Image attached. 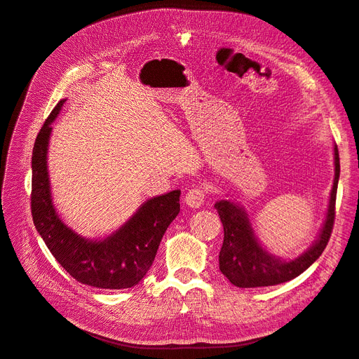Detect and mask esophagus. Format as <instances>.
Returning <instances> with one entry per match:
<instances>
[{
	"label": "esophagus",
	"mask_w": 359,
	"mask_h": 359,
	"mask_svg": "<svg viewBox=\"0 0 359 359\" xmlns=\"http://www.w3.org/2000/svg\"><path fill=\"white\" fill-rule=\"evenodd\" d=\"M204 198H206V191H204V188L194 187L187 192L185 203L192 209H198L204 203Z\"/></svg>",
	"instance_id": "1"
}]
</instances>
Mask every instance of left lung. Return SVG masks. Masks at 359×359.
I'll return each mask as SVG.
<instances>
[{
  "mask_svg": "<svg viewBox=\"0 0 359 359\" xmlns=\"http://www.w3.org/2000/svg\"><path fill=\"white\" fill-rule=\"evenodd\" d=\"M335 155V177L331 192L330 209L322 233L313 247L292 262H283L266 252L254 238L252 230L245 212L231 201H218L215 204L224 227V242L219 251V271L227 276L236 287H266L287 283L301 275L305 269L320 257L330 242L334 219H335V198L337 187L340 177L339 149H334Z\"/></svg>",
  "mask_w": 359,
  "mask_h": 359,
  "instance_id": "obj_1",
  "label": "left lung"
}]
</instances>
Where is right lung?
Here are the masks:
<instances>
[{"label":"right lung","mask_w":359,"mask_h":359,"mask_svg":"<svg viewBox=\"0 0 359 359\" xmlns=\"http://www.w3.org/2000/svg\"><path fill=\"white\" fill-rule=\"evenodd\" d=\"M60 100L37 134L32 167V215L40 236L63 269L81 283L97 289L137 285L155 260L161 239L180 212V191H171L142 204L123 227L105 241H87L63 224L50 201L46 150L50 123L63 107Z\"/></svg>","instance_id":"add662e5"}]
</instances>
